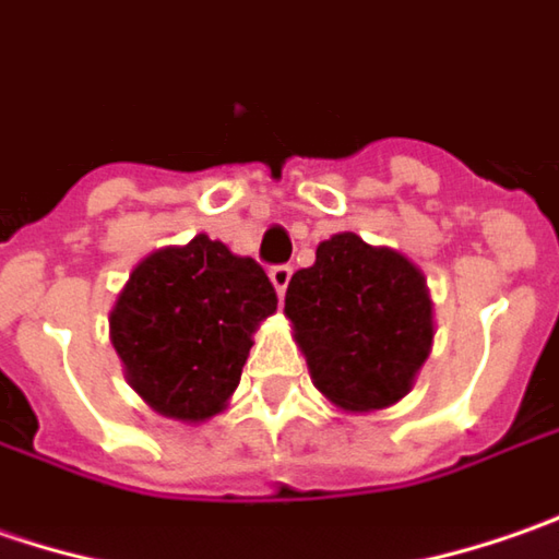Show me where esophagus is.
Listing matches in <instances>:
<instances>
[{"instance_id": "esophagus-1", "label": "esophagus", "mask_w": 559, "mask_h": 559, "mask_svg": "<svg viewBox=\"0 0 559 559\" xmlns=\"http://www.w3.org/2000/svg\"><path fill=\"white\" fill-rule=\"evenodd\" d=\"M290 275H294V269H290V265H272V269H269V278H272V284H275L278 297H284V290H287V284H290Z\"/></svg>"}]
</instances>
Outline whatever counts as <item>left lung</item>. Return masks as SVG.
<instances>
[{"label":"left lung","mask_w":559,"mask_h":559,"mask_svg":"<svg viewBox=\"0 0 559 559\" xmlns=\"http://www.w3.org/2000/svg\"><path fill=\"white\" fill-rule=\"evenodd\" d=\"M316 388L350 413L397 403L431 347V300L423 272L359 234L319 243L284 297Z\"/></svg>","instance_id":"8db88e82"}]
</instances>
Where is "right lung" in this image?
<instances>
[{
  "instance_id": "right-lung-1",
  "label": "right lung",
  "mask_w": 559,
  "mask_h": 559,
  "mask_svg": "<svg viewBox=\"0 0 559 559\" xmlns=\"http://www.w3.org/2000/svg\"><path fill=\"white\" fill-rule=\"evenodd\" d=\"M278 309L265 269L197 234L146 255L111 309V344L156 413L203 423L234 394L255 325Z\"/></svg>"
}]
</instances>
